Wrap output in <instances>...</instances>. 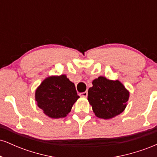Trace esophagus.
Segmentation results:
<instances>
[{"mask_svg": "<svg viewBox=\"0 0 157 157\" xmlns=\"http://www.w3.org/2000/svg\"><path fill=\"white\" fill-rule=\"evenodd\" d=\"M80 96L82 97H86L88 96V92H87V91H84V92L80 93Z\"/></svg>", "mask_w": 157, "mask_h": 157, "instance_id": "obj_1", "label": "esophagus"}]
</instances>
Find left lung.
Instances as JSON below:
<instances>
[{
  "instance_id": "obj_1",
  "label": "left lung",
  "mask_w": 157,
  "mask_h": 157,
  "mask_svg": "<svg viewBox=\"0 0 157 157\" xmlns=\"http://www.w3.org/2000/svg\"><path fill=\"white\" fill-rule=\"evenodd\" d=\"M92 85L88 91V100L97 117L109 120L125 109L130 93L120 81L100 76Z\"/></svg>"
}]
</instances>
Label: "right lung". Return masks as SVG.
<instances>
[{"mask_svg":"<svg viewBox=\"0 0 157 157\" xmlns=\"http://www.w3.org/2000/svg\"><path fill=\"white\" fill-rule=\"evenodd\" d=\"M35 101L48 117H66L80 97L75 84L66 75H52L45 78L35 90Z\"/></svg>","mask_w":157,"mask_h":157,"instance_id":"obj_1","label":"right lung"}]
</instances>
